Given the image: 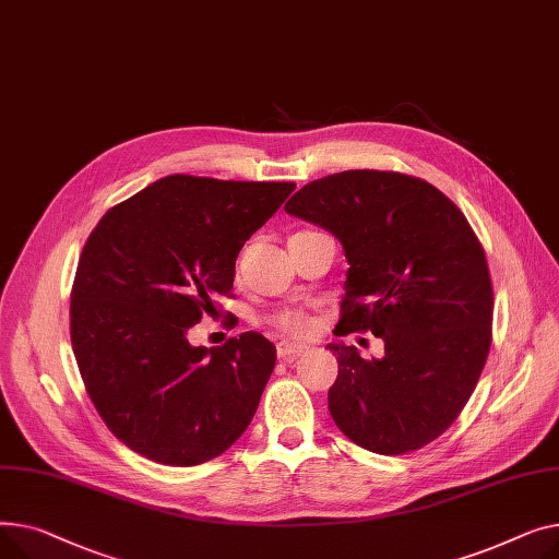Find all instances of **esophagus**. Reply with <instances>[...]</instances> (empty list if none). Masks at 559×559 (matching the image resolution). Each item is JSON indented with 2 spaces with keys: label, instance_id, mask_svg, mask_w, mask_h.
<instances>
[{
  "label": "esophagus",
  "instance_id": "1",
  "mask_svg": "<svg viewBox=\"0 0 559 559\" xmlns=\"http://www.w3.org/2000/svg\"><path fill=\"white\" fill-rule=\"evenodd\" d=\"M302 354H307V347H305V345H288V343H280V345H277V356H280L282 360H293V358H298V356H302Z\"/></svg>",
  "mask_w": 559,
  "mask_h": 559
}]
</instances>
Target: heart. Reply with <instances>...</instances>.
Segmentation results:
<instances>
[{"label":"heart","instance_id":"b5f03b06","mask_svg":"<svg viewBox=\"0 0 559 559\" xmlns=\"http://www.w3.org/2000/svg\"><path fill=\"white\" fill-rule=\"evenodd\" d=\"M269 324L282 338L288 341L307 338L313 332V318L300 309H282L269 318Z\"/></svg>","mask_w":559,"mask_h":559}]
</instances>
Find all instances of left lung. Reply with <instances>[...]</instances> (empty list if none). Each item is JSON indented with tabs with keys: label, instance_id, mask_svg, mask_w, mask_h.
Returning a JSON list of instances; mask_svg holds the SVG:
<instances>
[{
	"label": "left lung",
	"instance_id": "8db88e82",
	"mask_svg": "<svg viewBox=\"0 0 559 559\" xmlns=\"http://www.w3.org/2000/svg\"><path fill=\"white\" fill-rule=\"evenodd\" d=\"M284 210L343 243L334 332H372L381 358L330 343V413L358 447L400 455L440 438L469 402L491 345L495 293L465 214L421 178L356 169L305 185Z\"/></svg>",
	"mask_w": 559,
	"mask_h": 559
}]
</instances>
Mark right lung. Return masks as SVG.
I'll use <instances>...</instances> for the list:
<instances>
[{"label": "right lung", "mask_w": 559, "mask_h": 559, "mask_svg": "<svg viewBox=\"0 0 559 559\" xmlns=\"http://www.w3.org/2000/svg\"><path fill=\"white\" fill-rule=\"evenodd\" d=\"M293 189L176 174L92 229L72 286V347L96 413L128 449L191 467L248 429L275 345L246 332L207 349L187 332L233 290L239 250Z\"/></svg>", "instance_id": "right-lung-1"}]
</instances>
